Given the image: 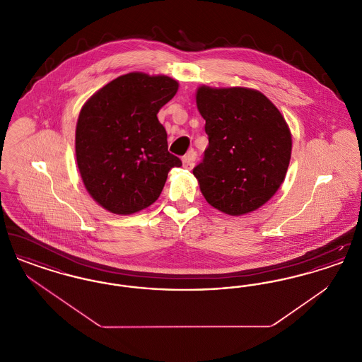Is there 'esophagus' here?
I'll return each instance as SVG.
<instances>
[{"instance_id": "obj_1", "label": "esophagus", "mask_w": 362, "mask_h": 362, "mask_svg": "<svg viewBox=\"0 0 362 362\" xmlns=\"http://www.w3.org/2000/svg\"><path fill=\"white\" fill-rule=\"evenodd\" d=\"M195 160H197V153L194 152V151H189L187 155L183 157V167L186 168V170H191L192 167H194V164H195Z\"/></svg>"}]
</instances>
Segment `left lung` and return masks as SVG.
<instances>
[{"label":"left lung","instance_id":"8db88e82","mask_svg":"<svg viewBox=\"0 0 362 362\" xmlns=\"http://www.w3.org/2000/svg\"><path fill=\"white\" fill-rule=\"evenodd\" d=\"M195 99L209 137L204 161L192 170L201 192L225 214L255 211L276 194L288 173V123L257 89L201 86Z\"/></svg>","mask_w":362,"mask_h":362}]
</instances>
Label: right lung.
Wrapping results in <instances>:
<instances>
[{"mask_svg": "<svg viewBox=\"0 0 362 362\" xmlns=\"http://www.w3.org/2000/svg\"><path fill=\"white\" fill-rule=\"evenodd\" d=\"M168 76L132 71L110 81L83 105L76 126V160L89 195L110 213L151 206L182 161L168 152L157 112L176 95Z\"/></svg>", "mask_w": 362, "mask_h": 362, "instance_id": "obj_1", "label": "right lung"}]
</instances>
